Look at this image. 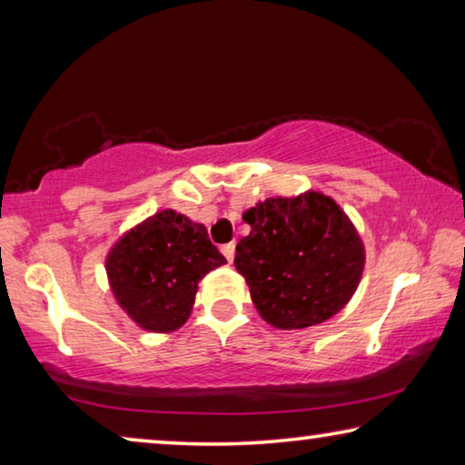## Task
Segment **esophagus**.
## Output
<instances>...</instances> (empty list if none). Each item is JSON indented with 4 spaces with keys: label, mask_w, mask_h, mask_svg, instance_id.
I'll return each mask as SVG.
<instances>
[{
    "label": "esophagus",
    "mask_w": 465,
    "mask_h": 465,
    "mask_svg": "<svg viewBox=\"0 0 465 465\" xmlns=\"http://www.w3.org/2000/svg\"><path fill=\"white\" fill-rule=\"evenodd\" d=\"M222 252H223V256L227 258V262H233V256H235V243L233 242L222 246Z\"/></svg>",
    "instance_id": "1"
}]
</instances>
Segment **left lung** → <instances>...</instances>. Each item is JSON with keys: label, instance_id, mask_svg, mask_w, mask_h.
<instances>
[{"label": "left lung", "instance_id": "left-lung-1", "mask_svg": "<svg viewBox=\"0 0 465 465\" xmlns=\"http://www.w3.org/2000/svg\"><path fill=\"white\" fill-rule=\"evenodd\" d=\"M242 219L250 233L235 246L233 264L264 322L279 330L310 328L351 302L363 277L365 246L332 196H271Z\"/></svg>", "mask_w": 465, "mask_h": 465}]
</instances>
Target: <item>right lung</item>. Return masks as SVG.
Masks as SVG:
<instances>
[{"label": "right lung", "mask_w": 465, "mask_h": 465, "mask_svg": "<svg viewBox=\"0 0 465 465\" xmlns=\"http://www.w3.org/2000/svg\"><path fill=\"white\" fill-rule=\"evenodd\" d=\"M225 262L207 227L163 209L113 243L106 274L121 310L139 328L163 334L184 324L199 281Z\"/></svg>", "instance_id": "1"}]
</instances>
